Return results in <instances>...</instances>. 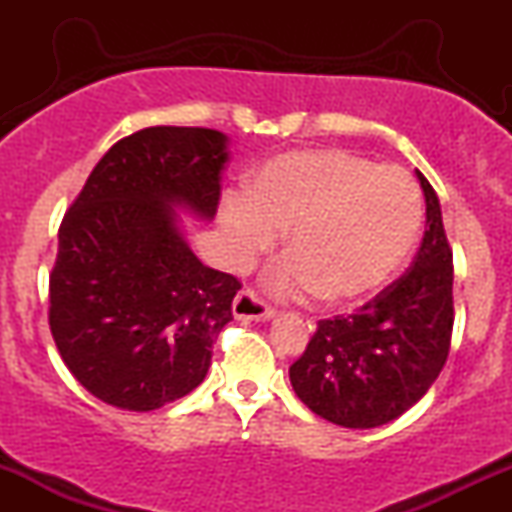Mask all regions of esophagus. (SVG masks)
<instances>
[{
	"label": "esophagus",
	"mask_w": 512,
	"mask_h": 512,
	"mask_svg": "<svg viewBox=\"0 0 512 512\" xmlns=\"http://www.w3.org/2000/svg\"><path fill=\"white\" fill-rule=\"evenodd\" d=\"M233 315H236L238 320L264 322V320H272L274 308L264 305L252 291H240L236 301H233Z\"/></svg>",
	"instance_id": "esophagus-1"
}]
</instances>
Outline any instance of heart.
<instances>
[{
    "mask_svg": "<svg viewBox=\"0 0 512 512\" xmlns=\"http://www.w3.org/2000/svg\"><path fill=\"white\" fill-rule=\"evenodd\" d=\"M228 260L250 269L286 233L269 276L276 296L317 293L330 305L375 296L407 262L421 231V197L404 170L342 149L289 151L219 209Z\"/></svg>",
    "mask_w": 512,
    "mask_h": 512,
    "instance_id": "b5f03b06",
    "label": "heart"
}]
</instances>
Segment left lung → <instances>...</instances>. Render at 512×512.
<instances>
[{"label":"left lung","instance_id":"obj_1","mask_svg":"<svg viewBox=\"0 0 512 512\" xmlns=\"http://www.w3.org/2000/svg\"><path fill=\"white\" fill-rule=\"evenodd\" d=\"M426 233L414 264L356 315L322 320L289 368L298 399L344 428H375L414 407L436 383L450 351L452 252L440 202L416 170Z\"/></svg>","mask_w":512,"mask_h":512}]
</instances>
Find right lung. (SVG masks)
<instances>
[{
  "mask_svg": "<svg viewBox=\"0 0 512 512\" xmlns=\"http://www.w3.org/2000/svg\"><path fill=\"white\" fill-rule=\"evenodd\" d=\"M226 161L219 129H139L98 161L64 214L50 330L101 402L154 411L207 375L240 281L202 264L180 214L214 219Z\"/></svg>",
  "mask_w": 512,
  "mask_h": 512,
  "instance_id": "obj_1",
  "label": "right lung"
}]
</instances>
